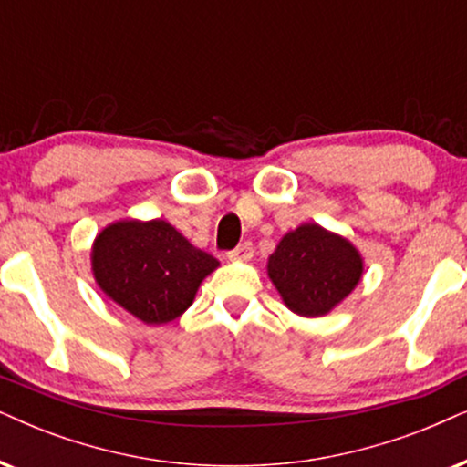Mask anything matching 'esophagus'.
<instances>
[{
	"instance_id": "1",
	"label": "esophagus",
	"mask_w": 467,
	"mask_h": 467,
	"mask_svg": "<svg viewBox=\"0 0 467 467\" xmlns=\"http://www.w3.org/2000/svg\"><path fill=\"white\" fill-rule=\"evenodd\" d=\"M228 256L234 258V261H250V258L254 256V247L250 241H244V244H239L234 250H230Z\"/></svg>"
}]
</instances>
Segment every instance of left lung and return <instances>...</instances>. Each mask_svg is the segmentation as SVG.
I'll return each mask as SVG.
<instances>
[{
	"label": "left lung",
	"mask_w": 467,
	"mask_h": 467,
	"mask_svg": "<svg viewBox=\"0 0 467 467\" xmlns=\"http://www.w3.org/2000/svg\"><path fill=\"white\" fill-rule=\"evenodd\" d=\"M267 271L288 308L302 317H321L356 288L362 258L347 239L304 223L277 244Z\"/></svg>",
	"instance_id": "1"
}]
</instances>
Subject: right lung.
Instances as JSON below:
<instances>
[{
    "instance_id": "obj_1",
    "label": "right lung",
    "mask_w": 467,
    "mask_h": 467,
    "mask_svg": "<svg viewBox=\"0 0 467 467\" xmlns=\"http://www.w3.org/2000/svg\"><path fill=\"white\" fill-rule=\"evenodd\" d=\"M217 265L163 220L116 222L92 247L97 285L149 326L181 317Z\"/></svg>"
}]
</instances>
